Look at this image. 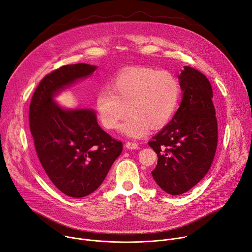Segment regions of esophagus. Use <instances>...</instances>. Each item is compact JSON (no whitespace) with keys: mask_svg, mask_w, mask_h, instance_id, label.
I'll return each mask as SVG.
<instances>
[{"mask_svg":"<svg viewBox=\"0 0 252 252\" xmlns=\"http://www.w3.org/2000/svg\"><path fill=\"white\" fill-rule=\"evenodd\" d=\"M126 149L133 150V149H138V148H139V145H138V143H136V142H126Z\"/></svg>","mask_w":252,"mask_h":252,"instance_id":"1","label":"esophagus"}]
</instances>
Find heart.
<instances>
[{
    "label": "heart",
    "instance_id": "b5f03b06",
    "mask_svg": "<svg viewBox=\"0 0 252 252\" xmlns=\"http://www.w3.org/2000/svg\"><path fill=\"white\" fill-rule=\"evenodd\" d=\"M109 88L96 95L100 122L106 129H115L128 111L122 131L133 138L145 136L151 126L159 128L168 123L178 106L181 92L174 74L143 65L117 74Z\"/></svg>",
    "mask_w": 252,
    "mask_h": 252
}]
</instances>
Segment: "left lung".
<instances>
[{
  "label": "left lung",
  "instance_id": "1",
  "mask_svg": "<svg viewBox=\"0 0 252 252\" xmlns=\"http://www.w3.org/2000/svg\"><path fill=\"white\" fill-rule=\"evenodd\" d=\"M182 101L172 121L148 144L158 156L152 176L172 195L189 191L208 173L218 145V123L208 78L184 65Z\"/></svg>",
  "mask_w": 252,
  "mask_h": 252
}]
</instances>
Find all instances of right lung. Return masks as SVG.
I'll return each instance as SVG.
<instances>
[{"label":"right lung","mask_w":252,"mask_h":252,"mask_svg":"<svg viewBox=\"0 0 252 252\" xmlns=\"http://www.w3.org/2000/svg\"><path fill=\"white\" fill-rule=\"evenodd\" d=\"M96 70L95 65H63L42 78L29 106V127L42 168L64 194L83 197L95 191L123 151L90 109L64 110L54 95Z\"/></svg>","instance_id":"1"}]
</instances>
